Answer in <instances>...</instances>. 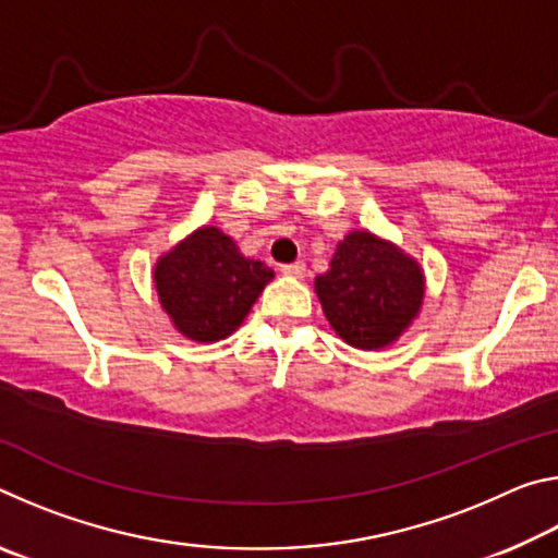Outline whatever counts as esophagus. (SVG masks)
I'll use <instances>...</instances> for the list:
<instances>
[{"label": "esophagus", "mask_w": 558, "mask_h": 558, "mask_svg": "<svg viewBox=\"0 0 558 558\" xmlns=\"http://www.w3.org/2000/svg\"><path fill=\"white\" fill-rule=\"evenodd\" d=\"M280 272H282V276H290V278H305L307 266L302 260H295V263H288V266H280Z\"/></svg>", "instance_id": "esophagus-1"}]
</instances>
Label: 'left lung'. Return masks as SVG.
<instances>
[{
  "mask_svg": "<svg viewBox=\"0 0 558 558\" xmlns=\"http://www.w3.org/2000/svg\"><path fill=\"white\" fill-rule=\"evenodd\" d=\"M315 290L347 344L381 349L418 315L423 272L396 245L369 231H352L337 245L329 270L317 276Z\"/></svg>",
  "mask_w": 558,
  "mask_h": 558,
  "instance_id": "obj_1",
  "label": "left lung"
}]
</instances>
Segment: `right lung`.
<instances>
[{
	"label": "right lung",
	"instance_id": "add662e5",
	"mask_svg": "<svg viewBox=\"0 0 558 558\" xmlns=\"http://www.w3.org/2000/svg\"><path fill=\"white\" fill-rule=\"evenodd\" d=\"M270 280L266 263L243 258L214 226L194 231L155 268L159 302L179 332L196 342L229 337Z\"/></svg>",
	"mask_w": 558,
	"mask_h": 558
}]
</instances>
